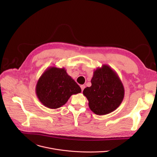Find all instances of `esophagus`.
Returning a JSON list of instances; mask_svg holds the SVG:
<instances>
[{
  "instance_id": "34e87169",
  "label": "esophagus",
  "mask_w": 157,
  "mask_h": 157,
  "mask_svg": "<svg viewBox=\"0 0 157 157\" xmlns=\"http://www.w3.org/2000/svg\"><path fill=\"white\" fill-rule=\"evenodd\" d=\"M81 91L82 92L83 90H84V89L85 88V85H81Z\"/></svg>"
}]
</instances>
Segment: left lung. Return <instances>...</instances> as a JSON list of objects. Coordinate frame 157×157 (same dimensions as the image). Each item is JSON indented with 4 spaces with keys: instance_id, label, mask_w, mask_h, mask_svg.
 I'll use <instances>...</instances> for the list:
<instances>
[{
    "instance_id": "obj_1",
    "label": "left lung",
    "mask_w": 157,
    "mask_h": 157,
    "mask_svg": "<svg viewBox=\"0 0 157 157\" xmlns=\"http://www.w3.org/2000/svg\"><path fill=\"white\" fill-rule=\"evenodd\" d=\"M91 84L82 93L94 114H108L121 105L124 98V87L117 73L109 66L102 64L94 70Z\"/></svg>"
}]
</instances>
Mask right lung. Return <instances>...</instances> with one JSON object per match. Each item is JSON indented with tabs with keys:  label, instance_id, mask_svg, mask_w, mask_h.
Masks as SVG:
<instances>
[{
	"label": "right lung",
	"instance_id": "obj_1",
	"mask_svg": "<svg viewBox=\"0 0 157 157\" xmlns=\"http://www.w3.org/2000/svg\"><path fill=\"white\" fill-rule=\"evenodd\" d=\"M35 91L43 105L55 109L64 105L73 94L80 93L81 89L65 68L52 66L38 79Z\"/></svg>",
	"mask_w": 157,
	"mask_h": 157
}]
</instances>
